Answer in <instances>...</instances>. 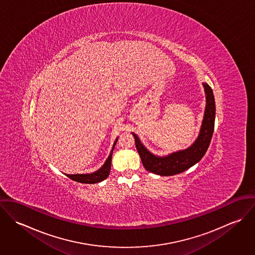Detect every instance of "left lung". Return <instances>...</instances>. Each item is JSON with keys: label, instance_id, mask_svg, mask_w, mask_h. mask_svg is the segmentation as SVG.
Listing matches in <instances>:
<instances>
[{"label": "left lung", "instance_id": "1", "mask_svg": "<svg viewBox=\"0 0 255 255\" xmlns=\"http://www.w3.org/2000/svg\"><path fill=\"white\" fill-rule=\"evenodd\" d=\"M203 86L206 93V108L204 119L199 136L189 148L175 152L166 157H157L146 149L136 134L132 133L137 152L147 171L160 176H173L181 174L199 162L206 153L214 131L216 107L215 98L211 87L207 83H203Z\"/></svg>", "mask_w": 255, "mask_h": 255}]
</instances>
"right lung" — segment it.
Returning a JSON list of instances; mask_svg holds the SVG:
<instances>
[{"label": "right lung", "mask_w": 255, "mask_h": 255, "mask_svg": "<svg viewBox=\"0 0 255 255\" xmlns=\"http://www.w3.org/2000/svg\"><path fill=\"white\" fill-rule=\"evenodd\" d=\"M117 140L115 141L114 146H113V149L117 143ZM113 149H112V152L110 154L108 159L106 160L105 164L100 168V170H98L97 172L93 173V174H86V175H83V174H77V175H68L67 174V177H69L71 180H73L74 182H81V183H96V182H102L104 181L110 174V170H111V163H112V153H113Z\"/></svg>", "instance_id": "add662e5"}]
</instances>
